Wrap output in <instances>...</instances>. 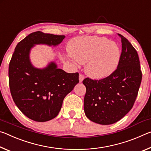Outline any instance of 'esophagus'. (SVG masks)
Here are the masks:
<instances>
[{"instance_id":"1","label":"esophagus","mask_w":151,"mask_h":151,"mask_svg":"<svg viewBox=\"0 0 151 151\" xmlns=\"http://www.w3.org/2000/svg\"><path fill=\"white\" fill-rule=\"evenodd\" d=\"M84 78H85V76H84L83 75H82V74H81V75H79V82H80V83L83 82Z\"/></svg>"}]
</instances>
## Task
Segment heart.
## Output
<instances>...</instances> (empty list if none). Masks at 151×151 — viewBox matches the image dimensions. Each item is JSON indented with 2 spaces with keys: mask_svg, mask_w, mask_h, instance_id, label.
Masks as SVG:
<instances>
[{
  "mask_svg": "<svg viewBox=\"0 0 151 151\" xmlns=\"http://www.w3.org/2000/svg\"><path fill=\"white\" fill-rule=\"evenodd\" d=\"M69 54L80 64H85L86 75L94 79H103L118 68L121 52L115 42L104 37H80L68 45Z\"/></svg>",
  "mask_w": 151,
  "mask_h": 151,
  "instance_id": "heart-1",
  "label": "heart"
}]
</instances>
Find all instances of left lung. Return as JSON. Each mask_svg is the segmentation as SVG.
I'll use <instances>...</instances> for the list:
<instances>
[{
    "mask_svg": "<svg viewBox=\"0 0 151 151\" xmlns=\"http://www.w3.org/2000/svg\"><path fill=\"white\" fill-rule=\"evenodd\" d=\"M121 38L119 65L105 78L84 79L86 86L84 110L87 118L100 124L115 123L133 106L142 80L139 55L126 38Z\"/></svg>",
    "mask_w": 151,
    "mask_h": 151,
    "instance_id": "obj_1",
    "label": "left lung"
}]
</instances>
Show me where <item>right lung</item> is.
<instances>
[{
    "instance_id": "right-lung-1",
    "label": "right lung",
    "mask_w": 151,
    "mask_h": 151,
    "mask_svg": "<svg viewBox=\"0 0 151 151\" xmlns=\"http://www.w3.org/2000/svg\"><path fill=\"white\" fill-rule=\"evenodd\" d=\"M64 35L32 32L18 43L9 68V86L14 103L28 118L46 122L55 118L65 97L78 83V73H68L54 61L43 68H36L30 52L37 45L56 47Z\"/></svg>"
}]
</instances>
